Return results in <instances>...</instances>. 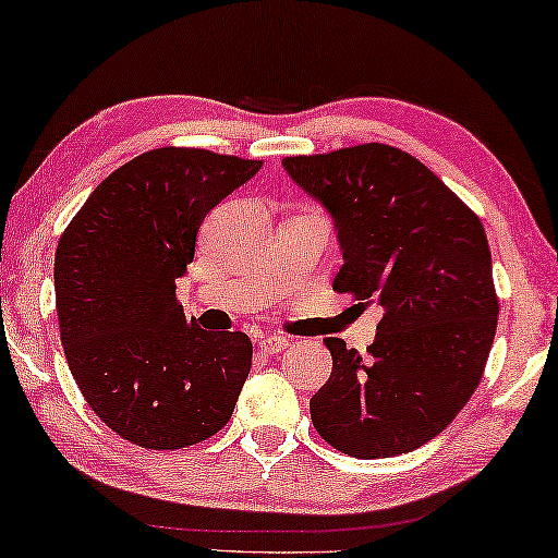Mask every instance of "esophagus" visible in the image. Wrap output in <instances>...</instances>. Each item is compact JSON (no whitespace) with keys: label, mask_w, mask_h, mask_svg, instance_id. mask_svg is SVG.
<instances>
[{"label":"esophagus","mask_w":558,"mask_h":558,"mask_svg":"<svg viewBox=\"0 0 558 558\" xmlns=\"http://www.w3.org/2000/svg\"><path fill=\"white\" fill-rule=\"evenodd\" d=\"M258 348L265 352V355H272V352H280L288 348V338H280V335H265V338L258 342Z\"/></svg>","instance_id":"esophagus-1"}]
</instances>
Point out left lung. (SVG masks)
<instances>
[{
  "label": "left lung",
  "mask_w": 558,
  "mask_h": 558,
  "mask_svg": "<svg viewBox=\"0 0 558 558\" xmlns=\"http://www.w3.org/2000/svg\"><path fill=\"white\" fill-rule=\"evenodd\" d=\"M282 166L335 218L344 263L332 288L383 307L365 357L325 340L332 373L311 400L317 435L357 459L412 452L470 402L497 332L482 220L387 144L288 156Z\"/></svg>",
  "instance_id": "obj_1"
}]
</instances>
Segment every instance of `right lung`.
I'll return each mask as SVG.
<instances>
[{"label":"right lung","mask_w":558,"mask_h":558,"mask_svg":"<svg viewBox=\"0 0 558 558\" xmlns=\"http://www.w3.org/2000/svg\"><path fill=\"white\" fill-rule=\"evenodd\" d=\"M260 166L206 148H154L106 175L59 238L69 369L96 417L131 445L183 449L233 417L253 342L189 320L175 280L193 263L208 210Z\"/></svg>","instance_id":"add662e5"}]
</instances>
